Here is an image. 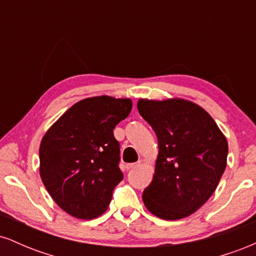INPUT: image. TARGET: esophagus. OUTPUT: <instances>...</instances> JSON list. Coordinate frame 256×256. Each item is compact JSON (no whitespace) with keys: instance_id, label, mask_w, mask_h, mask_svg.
I'll return each mask as SVG.
<instances>
[{"instance_id":"obj_1","label":"esophagus","mask_w":256,"mask_h":256,"mask_svg":"<svg viewBox=\"0 0 256 256\" xmlns=\"http://www.w3.org/2000/svg\"><path fill=\"white\" fill-rule=\"evenodd\" d=\"M138 166H140V162L128 164V165H126V168H128V170H134V168H136V167H138Z\"/></svg>"}]
</instances>
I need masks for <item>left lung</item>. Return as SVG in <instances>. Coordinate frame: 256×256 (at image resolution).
<instances>
[{
  "label": "left lung",
  "mask_w": 256,
  "mask_h": 256,
  "mask_svg": "<svg viewBox=\"0 0 256 256\" xmlns=\"http://www.w3.org/2000/svg\"><path fill=\"white\" fill-rule=\"evenodd\" d=\"M137 108L158 143L154 178L143 202L161 219L185 218L216 192L226 167L228 140L212 116L190 101L142 98Z\"/></svg>",
  "instance_id": "left-lung-1"
}]
</instances>
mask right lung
<instances>
[{"label": "right lung", "mask_w": 256, "mask_h": 256, "mask_svg": "<svg viewBox=\"0 0 256 256\" xmlns=\"http://www.w3.org/2000/svg\"><path fill=\"white\" fill-rule=\"evenodd\" d=\"M132 110L128 98L82 100L46 131L40 146V173L49 195L79 219L101 216L124 176L113 130Z\"/></svg>", "instance_id": "right-lung-1"}]
</instances>
